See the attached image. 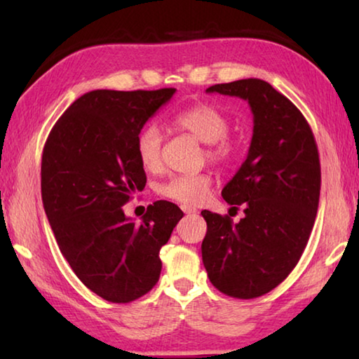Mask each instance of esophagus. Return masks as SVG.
I'll return each mask as SVG.
<instances>
[{"label": "esophagus", "instance_id": "obj_1", "mask_svg": "<svg viewBox=\"0 0 359 359\" xmlns=\"http://www.w3.org/2000/svg\"><path fill=\"white\" fill-rule=\"evenodd\" d=\"M182 210L185 212V214H196V209L194 208H190V205H182Z\"/></svg>", "mask_w": 359, "mask_h": 359}]
</instances>
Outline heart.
<instances>
[{"label": "heart", "instance_id": "b5f03b06", "mask_svg": "<svg viewBox=\"0 0 359 359\" xmlns=\"http://www.w3.org/2000/svg\"><path fill=\"white\" fill-rule=\"evenodd\" d=\"M171 123L182 131L190 133L199 142L208 144L205 155L215 165H224L234 155V142L226 136L229 120L217 107L198 102L175 112ZM161 131L155 125H147L136 137V155L142 168L149 172H156L161 168ZM212 177L208 172L182 174L169 179L160 187L165 198L185 205L201 204L208 196Z\"/></svg>", "mask_w": 359, "mask_h": 359}]
</instances>
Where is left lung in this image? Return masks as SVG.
<instances>
[{
    "instance_id": "8db88e82",
    "label": "left lung",
    "mask_w": 359,
    "mask_h": 359,
    "mask_svg": "<svg viewBox=\"0 0 359 359\" xmlns=\"http://www.w3.org/2000/svg\"><path fill=\"white\" fill-rule=\"evenodd\" d=\"M205 92L245 100L253 114L245 161L222 190L245 217L233 223L228 215L201 212L209 280L224 294L252 299L288 277L311 238L321 184L318 149L299 109L271 83L242 79Z\"/></svg>"
}]
</instances>
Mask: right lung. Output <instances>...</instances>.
Returning <instances> with one entry per match:
<instances>
[{
  "instance_id": "add662e5",
  "label": "right lung",
  "mask_w": 359,
  "mask_h": 359,
  "mask_svg": "<svg viewBox=\"0 0 359 359\" xmlns=\"http://www.w3.org/2000/svg\"><path fill=\"white\" fill-rule=\"evenodd\" d=\"M175 88L93 90L58 118L42 151V204L63 257L81 282L109 302L137 299L160 278V250L184 217L156 201L141 223L125 215L145 187L136 137Z\"/></svg>"
}]
</instances>
